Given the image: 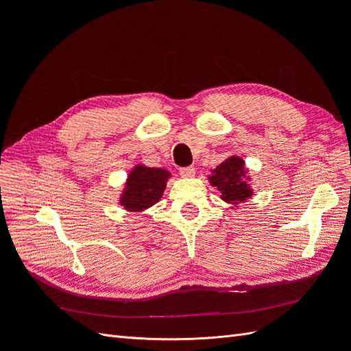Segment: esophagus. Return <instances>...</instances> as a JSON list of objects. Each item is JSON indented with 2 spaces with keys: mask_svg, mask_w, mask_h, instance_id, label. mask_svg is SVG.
<instances>
[{
  "mask_svg": "<svg viewBox=\"0 0 351 351\" xmlns=\"http://www.w3.org/2000/svg\"><path fill=\"white\" fill-rule=\"evenodd\" d=\"M178 173L183 178H190V177H195L196 171H195L193 167H184V168H180Z\"/></svg>",
  "mask_w": 351,
  "mask_h": 351,
  "instance_id": "obj_1",
  "label": "esophagus"
}]
</instances>
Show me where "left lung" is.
<instances>
[{
  "mask_svg": "<svg viewBox=\"0 0 351 351\" xmlns=\"http://www.w3.org/2000/svg\"><path fill=\"white\" fill-rule=\"evenodd\" d=\"M249 180L244 161L236 155L227 158L224 162L212 169L209 176V183L218 189L221 199L232 205L252 197L253 190L247 183Z\"/></svg>",
  "mask_w": 351,
  "mask_h": 351,
  "instance_id": "obj_1",
  "label": "left lung"
}]
</instances>
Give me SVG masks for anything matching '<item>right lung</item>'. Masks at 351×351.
<instances>
[{"label": "right lung", "instance_id": "obj_1", "mask_svg": "<svg viewBox=\"0 0 351 351\" xmlns=\"http://www.w3.org/2000/svg\"><path fill=\"white\" fill-rule=\"evenodd\" d=\"M171 177L164 168L136 165L120 196V205L129 212H142L162 197L167 180Z\"/></svg>", "mask_w": 351, "mask_h": 351}]
</instances>
